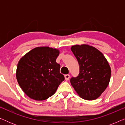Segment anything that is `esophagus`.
Masks as SVG:
<instances>
[{
	"label": "esophagus",
	"instance_id": "obj_1",
	"mask_svg": "<svg viewBox=\"0 0 125 125\" xmlns=\"http://www.w3.org/2000/svg\"><path fill=\"white\" fill-rule=\"evenodd\" d=\"M64 77H65V80L66 81H68V80H69L70 78V75L69 74H65L64 76Z\"/></svg>",
	"mask_w": 125,
	"mask_h": 125
}]
</instances>
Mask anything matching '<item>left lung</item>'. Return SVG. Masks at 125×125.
I'll list each match as a JSON object with an SVG mask.
<instances>
[{"label":"left lung","mask_w":125,"mask_h":125,"mask_svg":"<svg viewBox=\"0 0 125 125\" xmlns=\"http://www.w3.org/2000/svg\"><path fill=\"white\" fill-rule=\"evenodd\" d=\"M71 51L77 60L80 73L71 79L77 94L86 100H96L108 86L111 68L104 54L88 44L72 46Z\"/></svg>","instance_id":"left-lung-1"}]
</instances>
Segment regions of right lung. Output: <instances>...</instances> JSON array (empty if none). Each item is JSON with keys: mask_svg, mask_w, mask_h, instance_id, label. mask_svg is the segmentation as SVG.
<instances>
[{"mask_svg": "<svg viewBox=\"0 0 125 125\" xmlns=\"http://www.w3.org/2000/svg\"><path fill=\"white\" fill-rule=\"evenodd\" d=\"M58 49L39 47L24 54L18 63L16 77L18 83L30 98L43 101L53 95L64 80L56 62Z\"/></svg>", "mask_w": 125, "mask_h": 125, "instance_id": "right-lung-1", "label": "right lung"}]
</instances>
